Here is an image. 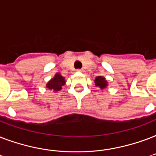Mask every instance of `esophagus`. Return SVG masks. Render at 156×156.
Wrapping results in <instances>:
<instances>
[{
    "label": "esophagus",
    "instance_id": "34e87169",
    "mask_svg": "<svg viewBox=\"0 0 156 156\" xmlns=\"http://www.w3.org/2000/svg\"><path fill=\"white\" fill-rule=\"evenodd\" d=\"M76 71H77V72H84V70H83V69H77Z\"/></svg>",
    "mask_w": 156,
    "mask_h": 156
}]
</instances>
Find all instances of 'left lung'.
Returning a JSON list of instances; mask_svg holds the SVG:
<instances>
[{
	"instance_id": "left-lung-1",
	"label": "left lung",
	"mask_w": 156,
	"mask_h": 156,
	"mask_svg": "<svg viewBox=\"0 0 156 156\" xmlns=\"http://www.w3.org/2000/svg\"><path fill=\"white\" fill-rule=\"evenodd\" d=\"M95 84L96 86H98L101 89H103L104 88H106L107 85V80H105V78H103L102 76H98L96 79H95Z\"/></svg>"
}]
</instances>
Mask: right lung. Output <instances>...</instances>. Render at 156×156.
<instances>
[{
    "instance_id": "add662e5",
    "label": "right lung",
    "mask_w": 156,
    "mask_h": 156,
    "mask_svg": "<svg viewBox=\"0 0 156 156\" xmlns=\"http://www.w3.org/2000/svg\"><path fill=\"white\" fill-rule=\"evenodd\" d=\"M65 84L64 77H62L60 74L57 73L55 76L49 81L46 84V87L49 89H53L54 91H59Z\"/></svg>"
}]
</instances>
